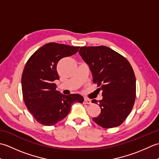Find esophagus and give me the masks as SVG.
Wrapping results in <instances>:
<instances>
[{
	"instance_id": "34e87169",
	"label": "esophagus",
	"mask_w": 159,
	"mask_h": 159,
	"mask_svg": "<svg viewBox=\"0 0 159 159\" xmlns=\"http://www.w3.org/2000/svg\"><path fill=\"white\" fill-rule=\"evenodd\" d=\"M83 103H84V104H92V101H91L90 99L85 98V99H84Z\"/></svg>"
}]
</instances>
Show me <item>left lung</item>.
I'll list each match as a JSON object with an SVG mask.
<instances>
[{
	"label": "left lung",
	"mask_w": 159,
	"mask_h": 159,
	"mask_svg": "<svg viewBox=\"0 0 159 159\" xmlns=\"http://www.w3.org/2000/svg\"><path fill=\"white\" fill-rule=\"evenodd\" d=\"M89 66L93 83L102 91L101 113L93 120L100 126H120L130 114L136 98V79L129 61L109 47L83 46L79 51ZM92 102L98 104L96 100Z\"/></svg>",
	"instance_id": "obj_1"
}]
</instances>
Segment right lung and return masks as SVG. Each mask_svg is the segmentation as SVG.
I'll return each instance as SVG.
<instances>
[{"label": "right lung", "mask_w": 159, "mask_h": 159, "mask_svg": "<svg viewBox=\"0 0 159 159\" xmlns=\"http://www.w3.org/2000/svg\"><path fill=\"white\" fill-rule=\"evenodd\" d=\"M79 48L50 42L36 50L26 62L21 80L23 99L39 124L53 126L67 116L72 103L83 102L79 94L60 93L54 83L59 79L57 71L59 61L76 54Z\"/></svg>", "instance_id": "right-lung-1"}]
</instances>
